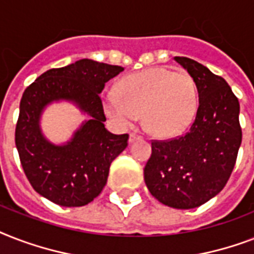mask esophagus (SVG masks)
<instances>
[{
    "instance_id": "obj_1",
    "label": "esophagus",
    "mask_w": 254,
    "mask_h": 254,
    "mask_svg": "<svg viewBox=\"0 0 254 254\" xmlns=\"http://www.w3.org/2000/svg\"><path fill=\"white\" fill-rule=\"evenodd\" d=\"M142 138V137H141V135H138V134H135V133H130V134H129V142H135V141H138V139H141Z\"/></svg>"
}]
</instances>
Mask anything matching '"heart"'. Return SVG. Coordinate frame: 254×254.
Masks as SVG:
<instances>
[{
    "mask_svg": "<svg viewBox=\"0 0 254 254\" xmlns=\"http://www.w3.org/2000/svg\"><path fill=\"white\" fill-rule=\"evenodd\" d=\"M105 115L129 127L142 115L143 127L159 138L185 133L195 120L199 104L196 83L189 72L154 67L124 76L116 93L103 96Z\"/></svg>",
    "mask_w": 254,
    "mask_h": 254,
    "instance_id": "b5f03b06",
    "label": "heart"
}]
</instances>
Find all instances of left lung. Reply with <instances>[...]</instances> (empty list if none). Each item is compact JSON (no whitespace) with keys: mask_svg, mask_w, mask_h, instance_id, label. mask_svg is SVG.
Here are the masks:
<instances>
[{"mask_svg":"<svg viewBox=\"0 0 254 254\" xmlns=\"http://www.w3.org/2000/svg\"><path fill=\"white\" fill-rule=\"evenodd\" d=\"M174 59L196 83V117L185 135L151 142L143 178L162 204L191 209L216 196L231 177L241 145L240 104L223 77L189 58Z\"/></svg>","mask_w":254,"mask_h":254,"instance_id":"1","label":"left lung"}]
</instances>
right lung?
<instances>
[{
  "label": "right lung",
  "mask_w": 254,
  "mask_h": 254,
  "mask_svg": "<svg viewBox=\"0 0 254 254\" xmlns=\"http://www.w3.org/2000/svg\"><path fill=\"white\" fill-rule=\"evenodd\" d=\"M120 65L80 59L42 73L27 87L19 104L15 146L33 189L55 204L81 207L107 185L112 161L127 146V134L107 130L100 93ZM68 102L87 116L69 140L55 144L41 130V116L50 105Z\"/></svg>",
  "instance_id": "obj_1"
}]
</instances>
